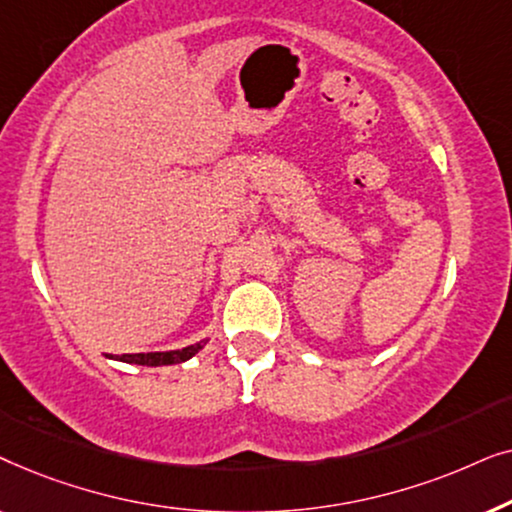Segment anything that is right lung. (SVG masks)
I'll list each match as a JSON object with an SVG mask.
<instances>
[{"label":"right lung","instance_id":"obj_1","mask_svg":"<svg viewBox=\"0 0 512 512\" xmlns=\"http://www.w3.org/2000/svg\"><path fill=\"white\" fill-rule=\"evenodd\" d=\"M205 345V340L198 342V345L177 349V352H149V354H121L116 359H121L125 363H137V366H172V363H181L186 359H191Z\"/></svg>","mask_w":512,"mask_h":512}]
</instances>
